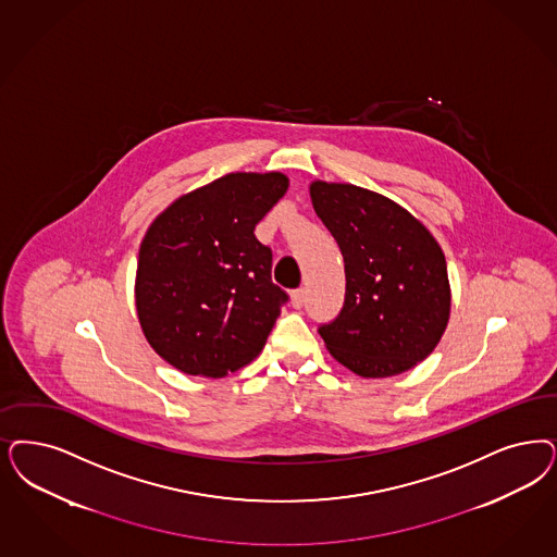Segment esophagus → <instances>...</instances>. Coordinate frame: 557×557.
Segmentation results:
<instances>
[{"instance_id":"esophagus-1","label":"esophagus","mask_w":557,"mask_h":557,"mask_svg":"<svg viewBox=\"0 0 557 557\" xmlns=\"http://www.w3.org/2000/svg\"><path fill=\"white\" fill-rule=\"evenodd\" d=\"M289 302H292V307L294 308H302V305H305V289H294V292L289 294Z\"/></svg>"}]
</instances>
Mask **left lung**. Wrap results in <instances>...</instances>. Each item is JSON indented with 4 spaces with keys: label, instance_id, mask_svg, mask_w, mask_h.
<instances>
[{
    "label": "left lung",
    "instance_id": "1",
    "mask_svg": "<svg viewBox=\"0 0 557 557\" xmlns=\"http://www.w3.org/2000/svg\"><path fill=\"white\" fill-rule=\"evenodd\" d=\"M310 199L346 263L344 308L319 326L329 354L364 379L411 370L438 346L450 319L441 245L381 193L312 181Z\"/></svg>",
    "mask_w": 557,
    "mask_h": 557
}]
</instances>
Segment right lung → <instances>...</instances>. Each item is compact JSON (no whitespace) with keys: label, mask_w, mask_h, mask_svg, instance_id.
Wrapping results in <instances>:
<instances>
[{"label":"right lung","mask_w":557,"mask_h":557,"mask_svg":"<svg viewBox=\"0 0 557 557\" xmlns=\"http://www.w3.org/2000/svg\"><path fill=\"white\" fill-rule=\"evenodd\" d=\"M282 173H231L156 215L135 271V308L153 351L193 376L255 360L288 294L271 282L255 226L288 191Z\"/></svg>","instance_id":"obj_1"}]
</instances>
